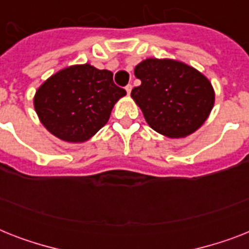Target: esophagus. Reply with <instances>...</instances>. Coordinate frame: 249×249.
<instances>
[{
	"label": "esophagus",
	"mask_w": 249,
	"mask_h": 249,
	"mask_svg": "<svg viewBox=\"0 0 249 249\" xmlns=\"http://www.w3.org/2000/svg\"><path fill=\"white\" fill-rule=\"evenodd\" d=\"M125 90H126V94H130V91H132V85H126L125 86Z\"/></svg>",
	"instance_id": "34e87169"
}]
</instances>
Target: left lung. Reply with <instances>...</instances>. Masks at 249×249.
Instances as JSON below:
<instances>
[{
  "label": "left lung",
  "mask_w": 249,
  "mask_h": 249,
  "mask_svg": "<svg viewBox=\"0 0 249 249\" xmlns=\"http://www.w3.org/2000/svg\"><path fill=\"white\" fill-rule=\"evenodd\" d=\"M141 85L130 97L146 123L168 138H185L204 124L214 106L207 76L176 59L147 58L134 68Z\"/></svg>",
  "instance_id": "1"
}]
</instances>
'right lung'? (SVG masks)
Returning a JSON list of instances; mask_svg holds the SVG:
<instances>
[{"mask_svg":"<svg viewBox=\"0 0 249 249\" xmlns=\"http://www.w3.org/2000/svg\"><path fill=\"white\" fill-rule=\"evenodd\" d=\"M113 73L89 63L62 68L41 84L33 106L41 124L70 143L89 141L109 119L126 91L113 84Z\"/></svg>","mask_w":249,"mask_h":249,"instance_id":"add662e5","label":"right lung"}]
</instances>
